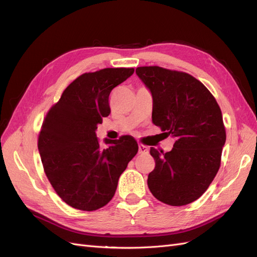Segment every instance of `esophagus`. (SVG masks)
<instances>
[{"label": "esophagus", "mask_w": 257, "mask_h": 257, "mask_svg": "<svg viewBox=\"0 0 257 257\" xmlns=\"http://www.w3.org/2000/svg\"><path fill=\"white\" fill-rule=\"evenodd\" d=\"M138 153H139V154H147V153H149V148H148V147L145 146V145L139 144V145H138Z\"/></svg>", "instance_id": "34e87169"}]
</instances>
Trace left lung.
I'll return each mask as SVG.
<instances>
[{
	"label": "left lung",
	"mask_w": 257,
	"mask_h": 257,
	"mask_svg": "<svg viewBox=\"0 0 257 257\" xmlns=\"http://www.w3.org/2000/svg\"><path fill=\"white\" fill-rule=\"evenodd\" d=\"M136 74L151 91L152 122L165 137L176 138L172 151L150 149L155 167L148 176V186L162 203L191 204L206 192L221 165L226 141L221 108L188 73L142 66Z\"/></svg>",
	"instance_id": "1"
}]
</instances>
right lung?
I'll return each mask as SVG.
<instances>
[{
    "instance_id": "obj_1",
    "label": "right lung",
    "mask_w": 257,
    "mask_h": 257,
    "mask_svg": "<svg viewBox=\"0 0 257 257\" xmlns=\"http://www.w3.org/2000/svg\"><path fill=\"white\" fill-rule=\"evenodd\" d=\"M133 73L125 67L84 73L45 116L37 142L44 172L61 199L75 209L94 211L109 203L138 151L130 135L105 139L109 146L103 149L95 134L97 124L110 113L111 90Z\"/></svg>"
}]
</instances>
